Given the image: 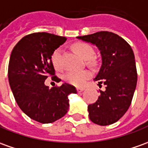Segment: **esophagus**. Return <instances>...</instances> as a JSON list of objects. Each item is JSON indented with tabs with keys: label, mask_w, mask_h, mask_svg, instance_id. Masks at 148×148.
Masks as SVG:
<instances>
[{
	"label": "esophagus",
	"mask_w": 148,
	"mask_h": 148,
	"mask_svg": "<svg viewBox=\"0 0 148 148\" xmlns=\"http://www.w3.org/2000/svg\"><path fill=\"white\" fill-rule=\"evenodd\" d=\"M76 90H77V92H81L84 91V88H76Z\"/></svg>",
	"instance_id": "obj_1"
}]
</instances>
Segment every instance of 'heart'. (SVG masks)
I'll use <instances>...</instances> for the list:
<instances>
[{"label":"heart","instance_id":"heart-1","mask_svg":"<svg viewBox=\"0 0 148 148\" xmlns=\"http://www.w3.org/2000/svg\"><path fill=\"white\" fill-rule=\"evenodd\" d=\"M74 49L78 55L85 60H88L92 58L94 55V50L90 45L87 43H77L74 46ZM62 48H57L51 55V61L56 68H62ZM91 72L88 70H81V71H69L64 74V79L69 84L75 86H82L85 84L90 77Z\"/></svg>","mask_w":148,"mask_h":148}]
</instances>
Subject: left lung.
Returning <instances> with one entry per match:
<instances>
[{"label":"left lung","mask_w":148,"mask_h":148,"mask_svg":"<svg viewBox=\"0 0 148 148\" xmlns=\"http://www.w3.org/2000/svg\"><path fill=\"white\" fill-rule=\"evenodd\" d=\"M96 46L101 57V66L94 78L106 86L95 103L88 111L92 123L108 126L125 114L131 103L137 84V71L133 50L127 41L116 34L101 31L76 37Z\"/></svg>","instance_id":"1"}]
</instances>
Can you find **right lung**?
<instances>
[{
  "instance_id": "add662e5",
  "label": "right lung",
  "mask_w": 148,
  "mask_h": 148,
  "mask_svg": "<svg viewBox=\"0 0 148 148\" xmlns=\"http://www.w3.org/2000/svg\"><path fill=\"white\" fill-rule=\"evenodd\" d=\"M67 40L65 37L39 32L23 37L10 55L8 77L16 102L23 113L41 123H51L67 114L68 95L76 93L71 84L49 88L44 84L55 75L51 55ZM52 80H60L56 76Z\"/></svg>"
}]
</instances>
